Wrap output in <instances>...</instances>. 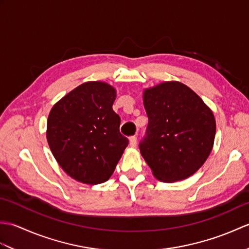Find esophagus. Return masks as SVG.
Returning <instances> with one entry per match:
<instances>
[{"mask_svg":"<svg viewBox=\"0 0 249 249\" xmlns=\"http://www.w3.org/2000/svg\"><path fill=\"white\" fill-rule=\"evenodd\" d=\"M129 144L130 146L135 147L137 145V137L136 136H131L129 138Z\"/></svg>","mask_w":249,"mask_h":249,"instance_id":"esophagus-1","label":"esophagus"}]
</instances>
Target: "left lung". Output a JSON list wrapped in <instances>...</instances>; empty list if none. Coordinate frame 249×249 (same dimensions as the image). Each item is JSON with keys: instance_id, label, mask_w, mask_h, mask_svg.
Returning a JSON list of instances; mask_svg holds the SVG:
<instances>
[{"instance_id": "obj_1", "label": "left lung", "mask_w": 249, "mask_h": 249, "mask_svg": "<svg viewBox=\"0 0 249 249\" xmlns=\"http://www.w3.org/2000/svg\"><path fill=\"white\" fill-rule=\"evenodd\" d=\"M143 105L149 123L139 149L153 174L168 183L193 176L214 144L212 111L194 91L177 81L145 89Z\"/></svg>"}]
</instances>
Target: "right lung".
Wrapping results in <instances>:
<instances>
[{"instance_id":"add662e5","label":"right lung","mask_w":249,"mask_h":249,"mask_svg":"<svg viewBox=\"0 0 249 249\" xmlns=\"http://www.w3.org/2000/svg\"><path fill=\"white\" fill-rule=\"evenodd\" d=\"M115 96L108 83L86 82L50 111V150L63 170L79 182L107 181L128 145V139L120 133V116L112 109Z\"/></svg>"}]
</instances>
